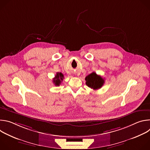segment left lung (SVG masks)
I'll list each match as a JSON object with an SVG mask.
<instances>
[{"label": "left lung", "instance_id": "obj_1", "mask_svg": "<svg viewBox=\"0 0 150 150\" xmlns=\"http://www.w3.org/2000/svg\"><path fill=\"white\" fill-rule=\"evenodd\" d=\"M86 85L93 90H98L100 88L104 83V79L96 72H93L85 77Z\"/></svg>", "mask_w": 150, "mask_h": 150}]
</instances>
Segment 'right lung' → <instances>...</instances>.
<instances>
[{
	"label": "right lung",
	"mask_w": 150,
	"mask_h": 150,
	"mask_svg": "<svg viewBox=\"0 0 150 150\" xmlns=\"http://www.w3.org/2000/svg\"><path fill=\"white\" fill-rule=\"evenodd\" d=\"M63 78H64V76L61 72L60 73L57 72L56 74L55 77L53 78V82L56 86H59V85H60V84L63 81Z\"/></svg>",
	"instance_id": "1"
}]
</instances>
